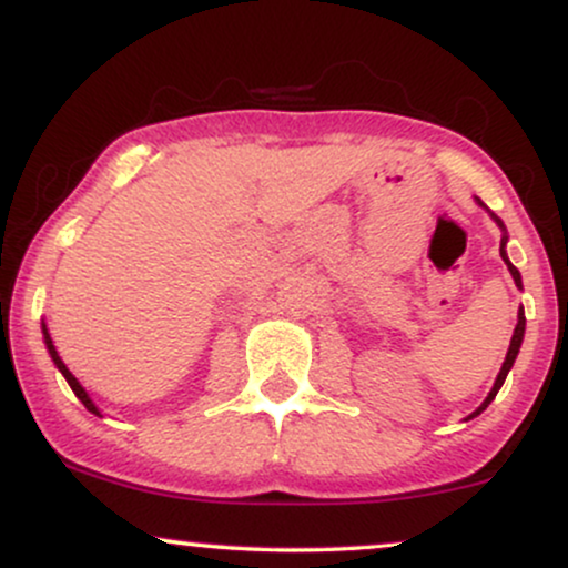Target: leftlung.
Here are the masks:
<instances>
[{"mask_svg":"<svg viewBox=\"0 0 568 568\" xmlns=\"http://www.w3.org/2000/svg\"><path fill=\"white\" fill-rule=\"evenodd\" d=\"M497 224L501 226V221H499V219H497ZM505 243H507V237H501V243H499V253H501V258H505L507 270H510V275H513V280H515V285H518V288H520V272L515 270V266L510 264V258H507V253H505ZM524 331H526V317H524V306H520V312H518V325H515V334H513V338H510V349H507V357H505V363H501V368H499V376H497V382H494L491 393H488V397H486V400H484V406H480L478 410H475L473 416H478L480 410H486L488 403H491L494 397H497L499 387H501V384H505L507 374H510V368H513L515 357H518L520 342H524Z\"/></svg>","mask_w":568,"mask_h":568,"instance_id":"obj_1","label":"left lung"}]
</instances>
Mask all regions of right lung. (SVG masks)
Wrapping results in <instances>:
<instances>
[{
    "label": "right lung",
    "mask_w": 568,
    "mask_h": 568,
    "mask_svg": "<svg viewBox=\"0 0 568 568\" xmlns=\"http://www.w3.org/2000/svg\"><path fill=\"white\" fill-rule=\"evenodd\" d=\"M42 334H44V344H48V349H50V357H53V363H55V366H58V371H61V374H63V376H67L69 387H71V389H74V395H77V397H80V400L84 403V408H88V410H93V414H98L95 403H93V400H90V397H88V393H84V387H82V384L74 379V374H71V371L67 368V363H63V361H61V357H58V352H55V347H53V338H50V334H48V328H44V323H42ZM98 416H101V414H98Z\"/></svg>",
    "instance_id": "1"
}]
</instances>
